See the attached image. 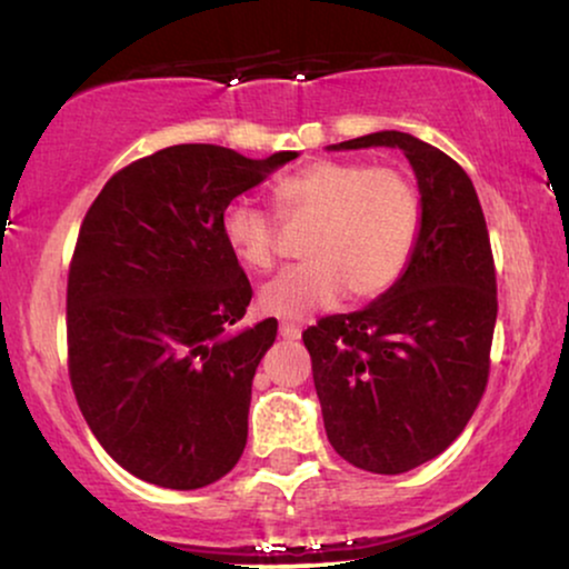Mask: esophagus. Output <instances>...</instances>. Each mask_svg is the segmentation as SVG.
Returning a JSON list of instances; mask_svg holds the SVG:
<instances>
[{
	"label": "esophagus",
	"instance_id": "1",
	"mask_svg": "<svg viewBox=\"0 0 569 569\" xmlns=\"http://www.w3.org/2000/svg\"><path fill=\"white\" fill-rule=\"evenodd\" d=\"M278 333L280 338H286V341H297V338H301V328L293 326V322H280Z\"/></svg>",
	"mask_w": 569,
	"mask_h": 569
}]
</instances>
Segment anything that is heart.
<instances>
[{"label":"heart","instance_id":"b5f03b06","mask_svg":"<svg viewBox=\"0 0 569 569\" xmlns=\"http://www.w3.org/2000/svg\"><path fill=\"white\" fill-rule=\"evenodd\" d=\"M280 218L309 226L301 254L309 262L280 270L260 289V307L301 320L351 299L391 289L420 231V197L405 170L391 164L320 160L276 186ZM226 247L251 270H268L278 254V220L249 199L228 201L220 214Z\"/></svg>","mask_w":569,"mask_h":569}]
</instances>
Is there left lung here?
Listing matches in <instances>:
<instances>
[{"mask_svg": "<svg viewBox=\"0 0 569 569\" xmlns=\"http://www.w3.org/2000/svg\"><path fill=\"white\" fill-rule=\"evenodd\" d=\"M401 149L420 191V231L405 272L359 312L305 330L328 441L347 462L399 476L462 433L488 383L496 272L467 172L412 133L333 143Z\"/></svg>", "mask_w": 569, "mask_h": 569, "instance_id": "left-lung-1", "label": "left lung"}]
</instances>
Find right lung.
I'll return each instance as SVG.
<instances>
[{
    "label": "right lung",
    "mask_w": 569,
    "mask_h": 569,
    "mask_svg": "<svg viewBox=\"0 0 569 569\" xmlns=\"http://www.w3.org/2000/svg\"><path fill=\"white\" fill-rule=\"evenodd\" d=\"M297 157L178 143L114 172L86 212L68 276L70 383L107 455L147 483L193 491L243 455L278 322L231 328L251 286L220 214Z\"/></svg>",
    "instance_id": "right-lung-1"
}]
</instances>
